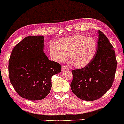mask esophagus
I'll return each instance as SVG.
<instances>
[{
  "label": "esophagus",
  "mask_w": 124,
  "mask_h": 124,
  "mask_svg": "<svg viewBox=\"0 0 124 124\" xmlns=\"http://www.w3.org/2000/svg\"><path fill=\"white\" fill-rule=\"evenodd\" d=\"M69 68H68L66 65H62V71H65V70H69Z\"/></svg>",
  "instance_id": "esophagus-1"
}]
</instances>
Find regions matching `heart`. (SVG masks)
Returning <instances> with one entry per match:
<instances>
[{
  "label": "heart",
  "mask_w": 124,
  "mask_h": 124,
  "mask_svg": "<svg viewBox=\"0 0 124 124\" xmlns=\"http://www.w3.org/2000/svg\"><path fill=\"white\" fill-rule=\"evenodd\" d=\"M97 49L96 40L93 38L77 35L62 38L56 44H51L49 53L52 59L63 62L70 54V60L76 68H83L93 60Z\"/></svg>",
  "instance_id": "obj_1"
}]
</instances>
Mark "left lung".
Returning a JSON list of instances; mask_svg holds the SVG:
<instances>
[{
    "instance_id": "8db88e82",
    "label": "left lung",
    "mask_w": 124,
    "mask_h": 124,
    "mask_svg": "<svg viewBox=\"0 0 124 124\" xmlns=\"http://www.w3.org/2000/svg\"><path fill=\"white\" fill-rule=\"evenodd\" d=\"M98 33L96 51L90 63L72 70V92L85 101H94L103 95L111 87L116 71L114 47L103 33L100 30Z\"/></svg>"
}]
</instances>
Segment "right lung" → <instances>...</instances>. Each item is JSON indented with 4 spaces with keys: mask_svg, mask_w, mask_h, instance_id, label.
Segmentation results:
<instances>
[{
    "mask_svg": "<svg viewBox=\"0 0 124 124\" xmlns=\"http://www.w3.org/2000/svg\"><path fill=\"white\" fill-rule=\"evenodd\" d=\"M44 40L43 36L24 38L13 48L8 61L10 83L21 97L31 101L45 98L52 76L61 71V65L44 53Z\"/></svg>",
    "mask_w": 124,
    "mask_h": 124,
    "instance_id": "right-lung-1",
    "label": "right lung"
}]
</instances>
